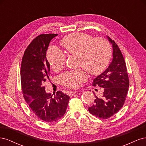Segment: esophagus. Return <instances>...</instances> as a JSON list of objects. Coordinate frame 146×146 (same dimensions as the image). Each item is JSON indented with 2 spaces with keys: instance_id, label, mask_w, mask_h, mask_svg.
I'll use <instances>...</instances> for the list:
<instances>
[{
  "instance_id": "1",
  "label": "esophagus",
  "mask_w": 146,
  "mask_h": 146,
  "mask_svg": "<svg viewBox=\"0 0 146 146\" xmlns=\"http://www.w3.org/2000/svg\"><path fill=\"white\" fill-rule=\"evenodd\" d=\"M78 91H69L68 92V94L70 97H72L74 94H76V92H77Z\"/></svg>"
}]
</instances>
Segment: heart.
<instances>
[{
    "label": "heart",
    "mask_w": 146,
    "mask_h": 146,
    "mask_svg": "<svg viewBox=\"0 0 146 146\" xmlns=\"http://www.w3.org/2000/svg\"><path fill=\"white\" fill-rule=\"evenodd\" d=\"M61 44L69 54L78 56V65L92 75H98L107 68L111 59V47L104 38H93L90 35L74 33L63 38ZM47 58L52 68L58 70L65 62V55L58 48L52 47L47 52ZM86 80L82 69L68 71L60 77L63 85L77 88Z\"/></svg>",
    "instance_id": "obj_1"
}]
</instances>
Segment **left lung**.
Segmentation results:
<instances>
[{
    "label": "left lung",
    "instance_id": "obj_1",
    "mask_svg": "<svg viewBox=\"0 0 146 146\" xmlns=\"http://www.w3.org/2000/svg\"><path fill=\"white\" fill-rule=\"evenodd\" d=\"M113 47V59L105 71L95 78L93 86L104 88L99 98L96 96L94 104L88 111L96 117L108 119L119 111L124 104L129 87L126 64L118 46L107 36Z\"/></svg>",
    "mask_w": 146,
    "mask_h": 146
}]
</instances>
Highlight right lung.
<instances>
[{"mask_svg":"<svg viewBox=\"0 0 146 146\" xmlns=\"http://www.w3.org/2000/svg\"><path fill=\"white\" fill-rule=\"evenodd\" d=\"M58 34H43L35 38L26 48L21 68L24 98L34 114L41 120L55 122L66 113L69 96L57 91L47 93L44 83L50 76L46 52L52 39Z\"/></svg>","mask_w":146,"mask_h":146,"instance_id":"right-lung-1","label":"right lung"}]
</instances>
